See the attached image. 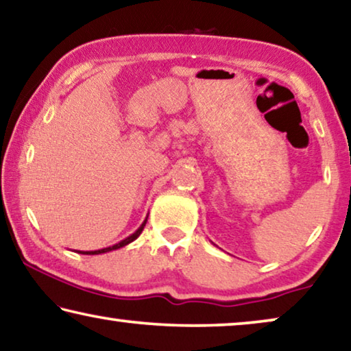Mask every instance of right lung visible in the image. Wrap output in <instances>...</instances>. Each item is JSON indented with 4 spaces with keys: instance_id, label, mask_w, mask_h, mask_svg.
Listing matches in <instances>:
<instances>
[{
    "instance_id": "1",
    "label": "right lung",
    "mask_w": 351,
    "mask_h": 351,
    "mask_svg": "<svg viewBox=\"0 0 351 351\" xmlns=\"http://www.w3.org/2000/svg\"><path fill=\"white\" fill-rule=\"evenodd\" d=\"M146 219H148V217H146ZM146 219L143 221L142 226H140L137 230H135V232H134L132 234H130V237L124 238L123 241H119L118 244H113V245H110V247H104V249H99V250H77V252H78V254H83V255H99V254L112 252V250H117V249H119V247H124V245L130 244V243L135 241V239H137V238L140 237V233L143 232V228H145V226H146Z\"/></svg>"
}]
</instances>
